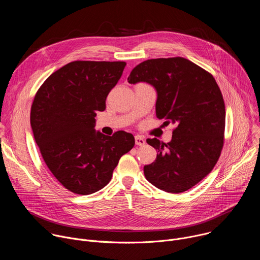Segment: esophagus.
Masks as SVG:
<instances>
[{
	"mask_svg": "<svg viewBox=\"0 0 260 260\" xmlns=\"http://www.w3.org/2000/svg\"><path fill=\"white\" fill-rule=\"evenodd\" d=\"M135 142H136V145H138V146H143L145 144V140L141 136H136L135 137Z\"/></svg>",
	"mask_w": 260,
	"mask_h": 260,
	"instance_id": "obj_1",
	"label": "esophagus"
}]
</instances>
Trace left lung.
<instances>
[{"instance_id":"1","label":"left lung","mask_w":260,"mask_h":260,"mask_svg":"<svg viewBox=\"0 0 260 260\" xmlns=\"http://www.w3.org/2000/svg\"><path fill=\"white\" fill-rule=\"evenodd\" d=\"M127 81L152 85L157 118L175 125L169 143L147 140L158 154L144 167L146 179L171 193L190 189L213 170L223 146L225 106L214 77L186 58L170 57L141 62Z\"/></svg>"}]
</instances>
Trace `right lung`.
I'll use <instances>...</instances> for the list:
<instances>
[{
	"mask_svg": "<svg viewBox=\"0 0 260 260\" xmlns=\"http://www.w3.org/2000/svg\"><path fill=\"white\" fill-rule=\"evenodd\" d=\"M124 61H72L45 80L30 109V125L45 164L68 190L82 196L104 188L120 157L135 145L132 134L106 136L98 111L120 79Z\"/></svg>",
	"mask_w": 260,
	"mask_h": 260,
	"instance_id": "right-lung-1",
	"label": "right lung"
}]
</instances>
